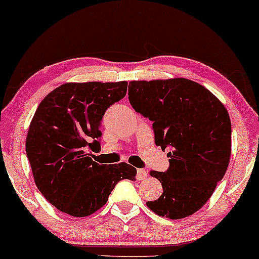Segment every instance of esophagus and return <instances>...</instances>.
Here are the masks:
<instances>
[{"instance_id":"esophagus-1","label":"esophagus","mask_w":259,"mask_h":259,"mask_svg":"<svg viewBox=\"0 0 259 259\" xmlns=\"http://www.w3.org/2000/svg\"><path fill=\"white\" fill-rule=\"evenodd\" d=\"M146 176H147V173H146V170L145 169H138L137 170V179L138 180H145L146 179Z\"/></svg>"}]
</instances>
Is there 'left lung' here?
I'll return each mask as SVG.
<instances>
[{"label": "left lung", "instance_id": "8db88e82", "mask_svg": "<svg viewBox=\"0 0 259 259\" xmlns=\"http://www.w3.org/2000/svg\"><path fill=\"white\" fill-rule=\"evenodd\" d=\"M129 101L153 122L154 141L169 147V168L151 170L162 184L147 202L160 217L182 219L204 206L227 170L232 125L227 109L207 89L186 78L130 81Z\"/></svg>", "mask_w": 259, "mask_h": 259}]
</instances>
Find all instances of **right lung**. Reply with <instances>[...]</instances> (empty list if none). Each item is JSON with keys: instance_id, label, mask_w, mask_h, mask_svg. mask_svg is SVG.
I'll return each instance as SVG.
<instances>
[{"instance_id": "1", "label": "right lung", "mask_w": 259, "mask_h": 259, "mask_svg": "<svg viewBox=\"0 0 259 259\" xmlns=\"http://www.w3.org/2000/svg\"><path fill=\"white\" fill-rule=\"evenodd\" d=\"M126 89L128 81L65 83L36 108L26 154L36 187L61 212L91 215L107 203L117 182L136 180V168L129 163L99 165L88 153L89 147H100L102 116Z\"/></svg>"}]
</instances>
